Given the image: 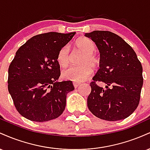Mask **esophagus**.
<instances>
[{
  "instance_id": "34e87169",
  "label": "esophagus",
  "mask_w": 150,
  "mask_h": 150,
  "mask_svg": "<svg viewBox=\"0 0 150 150\" xmlns=\"http://www.w3.org/2000/svg\"><path fill=\"white\" fill-rule=\"evenodd\" d=\"M80 85V83H79V82H73V85H74V87H75V88H77V87H78Z\"/></svg>"
}]
</instances>
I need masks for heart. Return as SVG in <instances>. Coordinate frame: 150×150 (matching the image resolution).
<instances>
[{"mask_svg": "<svg viewBox=\"0 0 150 150\" xmlns=\"http://www.w3.org/2000/svg\"><path fill=\"white\" fill-rule=\"evenodd\" d=\"M77 50L83 53L80 58L79 66H71L63 70L62 76L65 80L73 82H82L89 77L92 73V69H95L100 64V58L94 51L96 45L93 41L87 37H80L75 43ZM57 61L63 68L68 66L70 61V47L68 45L63 46L58 51Z\"/></svg>", "mask_w": 150, "mask_h": 150, "instance_id": "obj_1", "label": "heart"}]
</instances>
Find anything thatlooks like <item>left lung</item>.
I'll return each instance as SVG.
<instances>
[{"label": "left lung", "mask_w": 150, "mask_h": 150, "mask_svg": "<svg viewBox=\"0 0 150 150\" xmlns=\"http://www.w3.org/2000/svg\"><path fill=\"white\" fill-rule=\"evenodd\" d=\"M85 37L95 42L100 53L99 69L90 82L89 111L101 119H125L137 108L143 85L142 67L132 48L109 31H94ZM104 82L103 88L97 82Z\"/></svg>", "instance_id": "1"}]
</instances>
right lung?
Listing matches in <instances>:
<instances>
[{
    "mask_svg": "<svg viewBox=\"0 0 150 150\" xmlns=\"http://www.w3.org/2000/svg\"><path fill=\"white\" fill-rule=\"evenodd\" d=\"M75 32H48L34 36L20 46L8 68V87L22 116L36 122L55 119L63 113L72 81L57 82L61 75L59 49Z\"/></svg>",
    "mask_w": 150,
    "mask_h": 150,
    "instance_id": "1",
    "label": "right lung"
}]
</instances>
